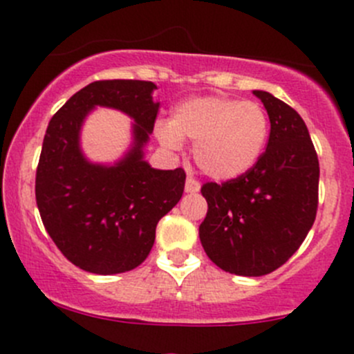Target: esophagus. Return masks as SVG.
<instances>
[{
    "label": "esophagus",
    "mask_w": 354,
    "mask_h": 354,
    "mask_svg": "<svg viewBox=\"0 0 354 354\" xmlns=\"http://www.w3.org/2000/svg\"><path fill=\"white\" fill-rule=\"evenodd\" d=\"M185 192H187V194H197V192H200V183L195 178L188 176L187 183H185Z\"/></svg>",
    "instance_id": "34e87169"
}]
</instances>
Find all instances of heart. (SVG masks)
Listing matches in <instances>:
<instances>
[{
  "label": "heart",
  "instance_id": "obj_1",
  "mask_svg": "<svg viewBox=\"0 0 354 354\" xmlns=\"http://www.w3.org/2000/svg\"><path fill=\"white\" fill-rule=\"evenodd\" d=\"M269 116L253 101L202 95L180 102L169 121H159L156 135L166 149L176 151L194 140L195 164L207 176L234 180L252 169L269 138Z\"/></svg>",
  "mask_w": 354,
  "mask_h": 354
}]
</instances>
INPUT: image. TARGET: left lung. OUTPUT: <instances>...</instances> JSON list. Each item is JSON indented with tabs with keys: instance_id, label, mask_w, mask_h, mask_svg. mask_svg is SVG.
<instances>
[{
	"instance_id": "8db88e82",
	"label": "left lung",
	"mask_w": 354,
	"mask_h": 354,
	"mask_svg": "<svg viewBox=\"0 0 354 354\" xmlns=\"http://www.w3.org/2000/svg\"><path fill=\"white\" fill-rule=\"evenodd\" d=\"M270 120L255 166L224 183H205L207 216L198 234L207 257L236 276L259 277L286 263L312 230L319 205V157L298 113L253 91Z\"/></svg>"
}]
</instances>
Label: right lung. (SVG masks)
Segmentation results:
<instances>
[{
	"label": "right lung",
	"mask_w": 354,
	"mask_h": 354,
	"mask_svg": "<svg viewBox=\"0 0 354 354\" xmlns=\"http://www.w3.org/2000/svg\"><path fill=\"white\" fill-rule=\"evenodd\" d=\"M156 84L99 80L78 91L51 118L35 173L42 224L73 266L111 276L140 266L151 253L156 226L183 195L185 171L154 169L144 147L154 130ZM95 105L134 120V144L113 167L94 165L80 149V130Z\"/></svg>",
	"instance_id": "add662e5"
}]
</instances>
